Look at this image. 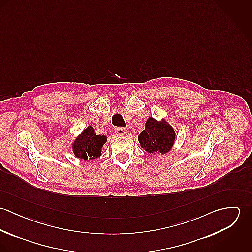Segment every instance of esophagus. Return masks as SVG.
Returning a JSON list of instances; mask_svg holds the SVG:
<instances>
[{"instance_id": "34e87169", "label": "esophagus", "mask_w": 252, "mask_h": 252, "mask_svg": "<svg viewBox=\"0 0 252 252\" xmlns=\"http://www.w3.org/2000/svg\"><path fill=\"white\" fill-rule=\"evenodd\" d=\"M114 133L117 136H124L126 134V129L125 128H115Z\"/></svg>"}]
</instances>
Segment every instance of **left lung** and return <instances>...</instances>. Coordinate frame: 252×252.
<instances>
[{
  "label": "left lung",
  "instance_id": "1",
  "mask_svg": "<svg viewBox=\"0 0 252 252\" xmlns=\"http://www.w3.org/2000/svg\"><path fill=\"white\" fill-rule=\"evenodd\" d=\"M176 139L174 128L166 121H158L148 117L145 129L139 135L138 140L141 146L148 153L165 154L171 150Z\"/></svg>",
  "mask_w": 252,
  "mask_h": 252
}]
</instances>
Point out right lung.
<instances>
[{"mask_svg":"<svg viewBox=\"0 0 252 252\" xmlns=\"http://www.w3.org/2000/svg\"><path fill=\"white\" fill-rule=\"evenodd\" d=\"M107 142L106 136L97 135L91 126H88L72 143V149L74 155L86 160H95L101 156L102 147Z\"/></svg>","mask_w":252,"mask_h":252,"instance_id":"obj_1","label":"right lung"}]
</instances>
